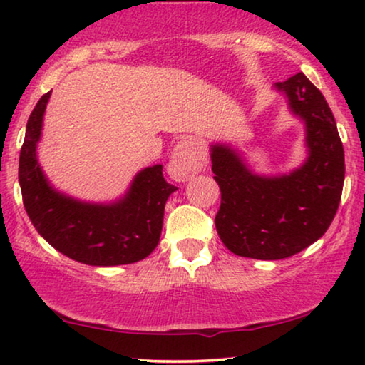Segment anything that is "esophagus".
Segmentation results:
<instances>
[{
	"label": "esophagus",
	"mask_w": 365,
	"mask_h": 365,
	"mask_svg": "<svg viewBox=\"0 0 365 365\" xmlns=\"http://www.w3.org/2000/svg\"><path fill=\"white\" fill-rule=\"evenodd\" d=\"M207 156L202 144L196 138H184L181 143L174 148V153L169 161L168 173L176 181H187L194 174H197L206 166Z\"/></svg>",
	"instance_id": "esophagus-1"
}]
</instances>
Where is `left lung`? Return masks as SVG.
<instances>
[{
    "label": "left lung",
    "instance_id": "obj_1",
    "mask_svg": "<svg viewBox=\"0 0 365 365\" xmlns=\"http://www.w3.org/2000/svg\"><path fill=\"white\" fill-rule=\"evenodd\" d=\"M276 88L306 124L309 156L301 168L284 176H259L231 146H211L214 179L221 189L214 221L219 237L236 256L262 261L291 257L324 236L346 176L342 141L322 93L302 73Z\"/></svg>",
    "mask_w": 365,
    "mask_h": 365
}]
</instances>
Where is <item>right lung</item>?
Segmentation results:
<instances>
[{
	"instance_id": "right-lung-1",
	"label": "right lung",
	"mask_w": 365,
	"mask_h": 365,
	"mask_svg": "<svg viewBox=\"0 0 365 365\" xmlns=\"http://www.w3.org/2000/svg\"><path fill=\"white\" fill-rule=\"evenodd\" d=\"M49 96L51 91L34 106L19 153V186L33 226L56 251L88 266H121L148 257L161 237L164 206L176 186L156 164L139 171L116 202H83L58 192L36 158Z\"/></svg>"
}]
</instances>
